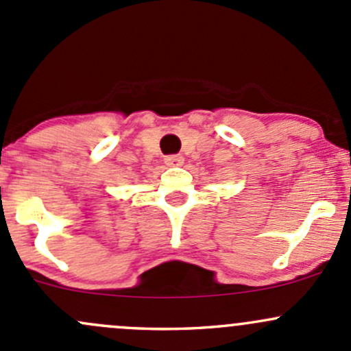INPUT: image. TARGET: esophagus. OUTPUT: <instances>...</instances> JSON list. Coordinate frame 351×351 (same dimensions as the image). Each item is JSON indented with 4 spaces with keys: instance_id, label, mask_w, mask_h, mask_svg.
I'll return each mask as SVG.
<instances>
[{
    "instance_id": "34e87169",
    "label": "esophagus",
    "mask_w": 351,
    "mask_h": 351,
    "mask_svg": "<svg viewBox=\"0 0 351 351\" xmlns=\"http://www.w3.org/2000/svg\"><path fill=\"white\" fill-rule=\"evenodd\" d=\"M165 164L169 167H179V165L184 164V157L182 156H167L165 157Z\"/></svg>"
}]
</instances>
